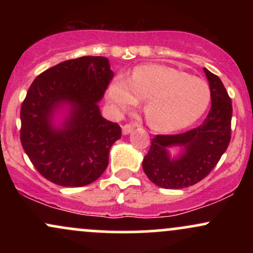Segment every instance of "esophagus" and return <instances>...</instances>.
<instances>
[{
    "label": "esophagus",
    "instance_id": "esophagus-1",
    "mask_svg": "<svg viewBox=\"0 0 253 253\" xmlns=\"http://www.w3.org/2000/svg\"><path fill=\"white\" fill-rule=\"evenodd\" d=\"M133 128H134V125H132V124L124 125V126H123V134L124 135L129 134V133L133 130Z\"/></svg>",
    "mask_w": 253,
    "mask_h": 253
}]
</instances>
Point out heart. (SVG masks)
Returning a JSON list of instances; mask_svg holds the SVG:
<instances>
[{
  "label": "heart",
  "instance_id": "b5f03b06",
  "mask_svg": "<svg viewBox=\"0 0 253 253\" xmlns=\"http://www.w3.org/2000/svg\"><path fill=\"white\" fill-rule=\"evenodd\" d=\"M108 100L119 113L144 101V115L152 128L173 132L196 123L210 107L205 81L165 65H141L128 78L119 74L108 88Z\"/></svg>",
  "mask_w": 253,
  "mask_h": 253
}]
</instances>
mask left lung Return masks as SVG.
Here are the masks:
<instances>
[{"label": "left lung", "mask_w": 253, "mask_h": 253, "mask_svg": "<svg viewBox=\"0 0 253 253\" xmlns=\"http://www.w3.org/2000/svg\"><path fill=\"white\" fill-rule=\"evenodd\" d=\"M205 70L211 89V107L205 121L182 134L156 135L143 169L152 183L165 189H183L196 184L215 168L231 140L232 101L219 77ZM170 147H179L171 159Z\"/></svg>", "instance_id": "8db88e82"}]
</instances>
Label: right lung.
I'll return each mask as SVG.
<instances>
[{
  "mask_svg": "<svg viewBox=\"0 0 253 253\" xmlns=\"http://www.w3.org/2000/svg\"><path fill=\"white\" fill-rule=\"evenodd\" d=\"M113 76L106 57L84 56L57 64L31 84L20 113V139L32 164L50 182L84 187L108 167L121 127L101 115L98 102Z\"/></svg>",
  "mask_w": 253,
  "mask_h": 253,
  "instance_id": "right-lung-1",
  "label": "right lung"
}]
</instances>
